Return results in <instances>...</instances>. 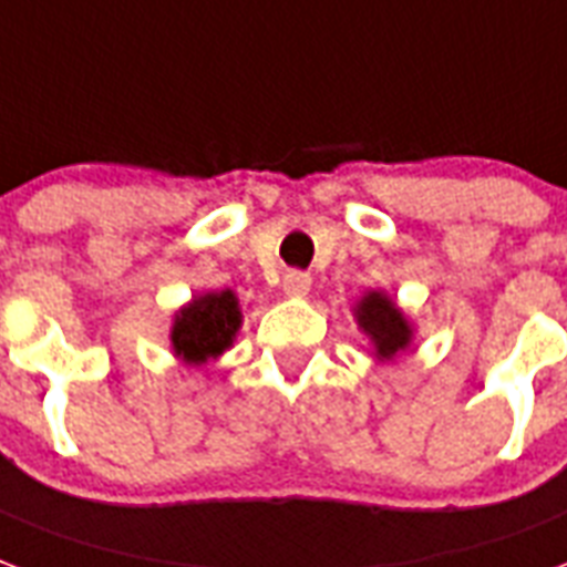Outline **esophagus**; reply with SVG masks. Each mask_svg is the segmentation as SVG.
<instances>
[{"label": "esophagus", "mask_w": 567, "mask_h": 567, "mask_svg": "<svg viewBox=\"0 0 567 567\" xmlns=\"http://www.w3.org/2000/svg\"><path fill=\"white\" fill-rule=\"evenodd\" d=\"M310 284H313V278H310V275H307V271H287V275H284V292H287V296H292V298H301V296H307V292H310Z\"/></svg>", "instance_id": "1"}]
</instances>
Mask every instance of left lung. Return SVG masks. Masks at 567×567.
Masks as SVG:
<instances>
[{"instance_id":"left-lung-1","label":"left lung","mask_w":567,"mask_h":567,"mask_svg":"<svg viewBox=\"0 0 567 567\" xmlns=\"http://www.w3.org/2000/svg\"><path fill=\"white\" fill-rule=\"evenodd\" d=\"M358 324L370 333V340L375 343V352L381 358H393L411 340V328H408L405 316L399 313V307L381 292H370L358 305Z\"/></svg>"}]
</instances>
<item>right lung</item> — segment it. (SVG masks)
<instances>
[{
	"instance_id": "right-lung-1",
	"label": "right lung",
	"mask_w": 567,
	"mask_h": 567,
	"mask_svg": "<svg viewBox=\"0 0 567 567\" xmlns=\"http://www.w3.org/2000/svg\"><path fill=\"white\" fill-rule=\"evenodd\" d=\"M239 322H243V313H239V305L230 289L195 298L186 310H179L177 322H174V331H171L174 352L188 363L218 358L234 343Z\"/></svg>"
}]
</instances>
